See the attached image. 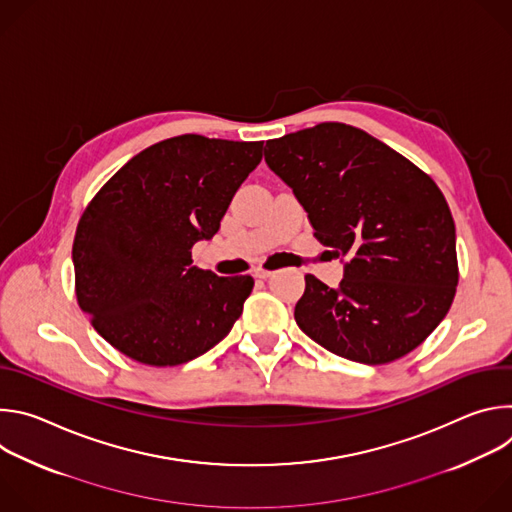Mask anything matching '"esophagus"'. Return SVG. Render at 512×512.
Masks as SVG:
<instances>
[{
	"label": "esophagus",
	"mask_w": 512,
	"mask_h": 512,
	"mask_svg": "<svg viewBox=\"0 0 512 512\" xmlns=\"http://www.w3.org/2000/svg\"><path fill=\"white\" fill-rule=\"evenodd\" d=\"M271 275H273V271L263 269V267H257V269L253 271V277H257V279H267V277H271Z\"/></svg>",
	"instance_id": "34e87169"
}]
</instances>
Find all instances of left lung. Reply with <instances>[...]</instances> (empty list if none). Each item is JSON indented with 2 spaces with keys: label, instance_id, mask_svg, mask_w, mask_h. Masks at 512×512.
<instances>
[{
  "label": "left lung",
  "instance_id": "left-lung-1",
  "mask_svg": "<svg viewBox=\"0 0 512 512\" xmlns=\"http://www.w3.org/2000/svg\"><path fill=\"white\" fill-rule=\"evenodd\" d=\"M265 162L294 190L314 237L344 263L336 289L306 275L294 312L302 332L362 364L417 348L446 318L458 285L456 227L442 190L346 123L269 139Z\"/></svg>",
  "mask_w": 512,
  "mask_h": 512
}]
</instances>
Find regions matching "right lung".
Instances as JSON below:
<instances>
[{
  "label": "right lung",
  "instance_id": "obj_1",
  "mask_svg": "<svg viewBox=\"0 0 512 512\" xmlns=\"http://www.w3.org/2000/svg\"><path fill=\"white\" fill-rule=\"evenodd\" d=\"M263 141L178 135L131 158L83 212L75 243L77 300L125 356L176 367L221 342L243 314L251 275L218 277L192 265Z\"/></svg>",
  "mask_w": 512,
  "mask_h": 512
}]
</instances>
